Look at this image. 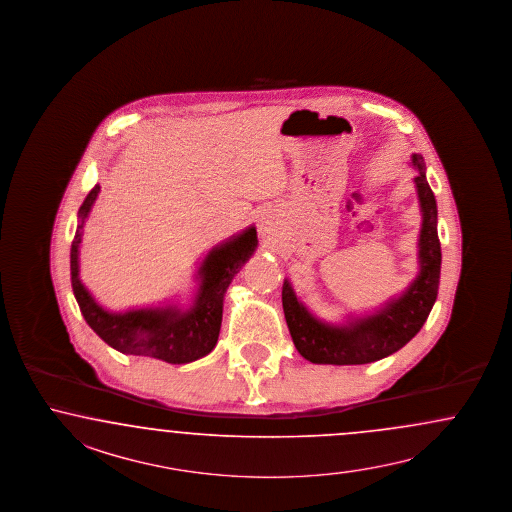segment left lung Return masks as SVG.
Segmentation results:
<instances>
[{"mask_svg": "<svg viewBox=\"0 0 512 512\" xmlns=\"http://www.w3.org/2000/svg\"><path fill=\"white\" fill-rule=\"evenodd\" d=\"M414 177L422 209L418 241L420 273L413 284L371 316L354 318L347 326H330L309 313L290 282L282 284V309L297 352L313 363L362 365L377 362L405 347L428 320L441 279V243L437 235V203L426 179V165L413 154Z\"/></svg>", "mask_w": 512, "mask_h": 512, "instance_id": "obj_1", "label": "left lung"}]
</instances>
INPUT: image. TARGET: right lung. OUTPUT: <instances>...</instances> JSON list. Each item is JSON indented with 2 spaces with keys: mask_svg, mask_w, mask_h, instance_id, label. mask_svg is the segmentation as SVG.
<instances>
[{
  "mask_svg": "<svg viewBox=\"0 0 512 512\" xmlns=\"http://www.w3.org/2000/svg\"><path fill=\"white\" fill-rule=\"evenodd\" d=\"M96 184L79 209V226L71 243V286L86 324L99 337L122 354L147 356L167 363H188L207 356L218 341L222 324V303L231 279L258 247L256 230L239 233L213 248L199 267V290L188 311L179 307L137 309L128 313H109L79 279V245L83 224L98 198Z\"/></svg>",
  "mask_w": 512,
  "mask_h": 512,
  "instance_id": "right-lung-1",
  "label": "right lung"
}]
</instances>
